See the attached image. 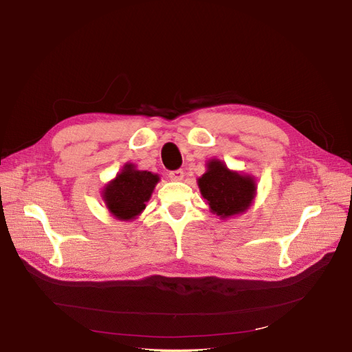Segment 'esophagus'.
<instances>
[{"label": "esophagus", "mask_w": 352, "mask_h": 352, "mask_svg": "<svg viewBox=\"0 0 352 352\" xmlns=\"http://www.w3.org/2000/svg\"><path fill=\"white\" fill-rule=\"evenodd\" d=\"M184 176H185L184 170H173V172L168 173L170 180H175V182H180V180L184 179Z\"/></svg>", "instance_id": "34e87169"}]
</instances>
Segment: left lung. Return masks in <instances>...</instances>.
I'll use <instances>...</instances> for the list:
<instances>
[{
    "instance_id": "1",
    "label": "left lung",
    "mask_w": 352,
    "mask_h": 352,
    "mask_svg": "<svg viewBox=\"0 0 352 352\" xmlns=\"http://www.w3.org/2000/svg\"><path fill=\"white\" fill-rule=\"evenodd\" d=\"M206 166V173L197 184L212 214L225 220L248 211L257 195L255 177L230 170L219 158L208 160Z\"/></svg>"
}]
</instances>
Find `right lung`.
<instances>
[{
    "label": "right lung",
    "mask_w": 352,
    "mask_h": 352,
    "mask_svg": "<svg viewBox=\"0 0 352 352\" xmlns=\"http://www.w3.org/2000/svg\"><path fill=\"white\" fill-rule=\"evenodd\" d=\"M160 176L146 170H138L126 163L119 173L101 190V197L110 214L122 221H132L145 210Z\"/></svg>",
    "instance_id": "add662e5"
}]
</instances>
